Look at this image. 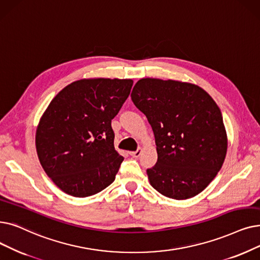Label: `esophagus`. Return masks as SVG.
Returning <instances> with one entry per match:
<instances>
[{"label": "esophagus", "mask_w": 260, "mask_h": 260, "mask_svg": "<svg viewBox=\"0 0 260 260\" xmlns=\"http://www.w3.org/2000/svg\"><path fill=\"white\" fill-rule=\"evenodd\" d=\"M141 152H142V150L141 149H138L137 151H134V152H131L129 154H131V156H133L134 158H138L140 155H141Z\"/></svg>", "instance_id": "1"}]
</instances>
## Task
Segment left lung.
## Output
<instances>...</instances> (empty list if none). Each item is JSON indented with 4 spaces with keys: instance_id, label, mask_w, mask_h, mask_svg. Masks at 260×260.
I'll return each mask as SVG.
<instances>
[{
    "instance_id": "obj_1",
    "label": "left lung",
    "mask_w": 260,
    "mask_h": 260,
    "mask_svg": "<svg viewBox=\"0 0 260 260\" xmlns=\"http://www.w3.org/2000/svg\"><path fill=\"white\" fill-rule=\"evenodd\" d=\"M132 100L151 124L157 162L146 169L162 196L186 200L202 192L216 177L228 151L221 110L199 86L142 78Z\"/></svg>"
}]
</instances>
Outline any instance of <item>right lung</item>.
I'll return each mask as SVG.
<instances>
[{"instance_id": "right-lung-1", "label": "right lung", "mask_w": 260, "mask_h": 260, "mask_svg": "<svg viewBox=\"0 0 260 260\" xmlns=\"http://www.w3.org/2000/svg\"><path fill=\"white\" fill-rule=\"evenodd\" d=\"M132 80L94 78L68 85L44 112L36 133L39 161L63 192L86 198L115 180L124 158L114 146V119Z\"/></svg>"}]
</instances>
